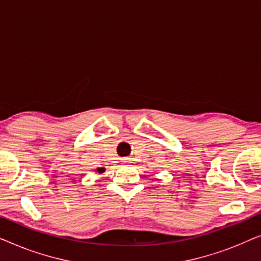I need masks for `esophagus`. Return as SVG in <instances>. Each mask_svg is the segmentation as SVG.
<instances>
[{
    "label": "esophagus",
    "mask_w": 261,
    "mask_h": 261,
    "mask_svg": "<svg viewBox=\"0 0 261 261\" xmlns=\"http://www.w3.org/2000/svg\"><path fill=\"white\" fill-rule=\"evenodd\" d=\"M123 160H124V162H126V163H128V164H130V163H132V160H130V158H124Z\"/></svg>",
    "instance_id": "34e87169"
}]
</instances>
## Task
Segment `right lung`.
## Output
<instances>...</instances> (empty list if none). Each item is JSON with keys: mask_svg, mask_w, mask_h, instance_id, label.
<instances>
[{"mask_svg": "<svg viewBox=\"0 0 261 261\" xmlns=\"http://www.w3.org/2000/svg\"><path fill=\"white\" fill-rule=\"evenodd\" d=\"M96 171H97L98 173H103L106 171V169H105V167H97V169H96Z\"/></svg>", "mask_w": 261, "mask_h": 261, "instance_id": "right-lung-1", "label": "right lung"}]
</instances>
